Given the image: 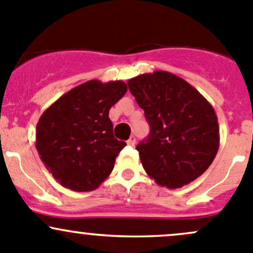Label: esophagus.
I'll use <instances>...</instances> for the list:
<instances>
[{"label": "esophagus", "mask_w": 253, "mask_h": 253, "mask_svg": "<svg viewBox=\"0 0 253 253\" xmlns=\"http://www.w3.org/2000/svg\"><path fill=\"white\" fill-rule=\"evenodd\" d=\"M127 144H129V145H134V144H136V137H134V136L129 137V139H128V141H127Z\"/></svg>", "instance_id": "obj_1"}]
</instances>
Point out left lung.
<instances>
[{"instance_id": "8db88e82", "label": "left lung", "mask_w": 253, "mask_h": 253, "mask_svg": "<svg viewBox=\"0 0 253 253\" xmlns=\"http://www.w3.org/2000/svg\"><path fill=\"white\" fill-rule=\"evenodd\" d=\"M127 84L150 126L147 141L136 147L145 172L168 188L200 177L219 149L213 106L195 86L167 71L143 73Z\"/></svg>"}]
</instances>
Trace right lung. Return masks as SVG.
<instances>
[{
    "mask_svg": "<svg viewBox=\"0 0 253 253\" xmlns=\"http://www.w3.org/2000/svg\"><path fill=\"white\" fill-rule=\"evenodd\" d=\"M126 91L122 81L93 79L71 89L42 112L35 147L63 187L88 192L111 174L126 143L114 137L109 110Z\"/></svg>",
    "mask_w": 253,
    "mask_h": 253,
    "instance_id": "add662e5",
    "label": "right lung"
}]
</instances>
